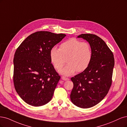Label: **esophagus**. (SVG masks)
Instances as JSON below:
<instances>
[{
  "instance_id": "1",
  "label": "esophagus",
  "mask_w": 127,
  "mask_h": 127,
  "mask_svg": "<svg viewBox=\"0 0 127 127\" xmlns=\"http://www.w3.org/2000/svg\"><path fill=\"white\" fill-rule=\"evenodd\" d=\"M62 79L63 80H64V81H68V80H69V79L67 78V77H64V76L62 77Z\"/></svg>"
}]
</instances>
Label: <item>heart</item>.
Listing matches in <instances>:
<instances>
[{
    "mask_svg": "<svg viewBox=\"0 0 127 127\" xmlns=\"http://www.w3.org/2000/svg\"><path fill=\"white\" fill-rule=\"evenodd\" d=\"M50 60L56 69H60L66 62L67 64L59 71L60 74L69 76L76 72H82L90 64L92 49L88 42L75 38H69L60 45L59 49L53 47L50 52Z\"/></svg>",
    "mask_w": 127,
    "mask_h": 127,
    "instance_id": "1",
    "label": "heart"
}]
</instances>
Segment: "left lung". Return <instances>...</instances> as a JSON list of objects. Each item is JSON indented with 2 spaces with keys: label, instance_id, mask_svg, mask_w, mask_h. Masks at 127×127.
Masks as SVG:
<instances>
[{
  "label": "left lung",
  "instance_id": "left-lung-1",
  "mask_svg": "<svg viewBox=\"0 0 127 127\" xmlns=\"http://www.w3.org/2000/svg\"><path fill=\"white\" fill-rule=\"evenodd\" d=\"M91 45L93 57L88 67L71 80L73 83L70 98L81 108H89L99 103L107 95L112 84L114 59L113 53L99 36L82 34L77 36Z\"/></svg>",
  "mask_w": 127,
  "mask_h": 127
}]
</instances>
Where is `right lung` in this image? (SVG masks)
<instances>
[{
    "label": "right lung",
    "mask_w": 127,
    "mask_h": 127,
    "mask_svg": "<svg viewBox=\"0 0 127 127\" xmlns=\"http://www.w3.org/2000/svg\"><path fill=\"white\" fill-rule=\"evenodd\" d=\"M65 36L64 34L37 32L28 36L16 50L14 87L27 104L39 107L51 100L61 77L51 63L50 52Z\"/></svg>",
    "instance_id": "1"
}]
</instances>
